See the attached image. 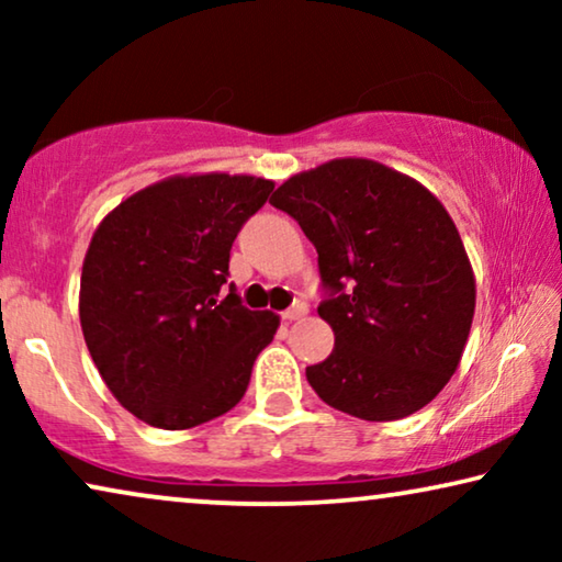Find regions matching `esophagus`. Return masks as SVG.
Returning <instances> with one entry per match:
<instances>
[{
    "label": "esophagus",
    "instance_id": "34e87169",
    "mask_svg": "<svg viewBox=\"0 0 562 562\" xmlns=\"http://www.w3.org/2000/svg\"><path fill=\"white\" fill-rule=\"evenodd\" d=\"M306 314V304L304 302H296L294 306H289L286 312H281V319L283 322H294V319H302Z\"/></svg>",
    "mask_w": 562,
    "mask_h": 562
}]
</instances>
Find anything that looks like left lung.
I'll list each match as a JSON object with an SVG mask.
<instances>
[{
    "label": "left lung",
    "instance_id": "obj_1",
    "mask_svg": "<svg viewBox=\"0 0 562 562\" xmlns=\"http://www.w3.org/2000/svg\"><path fill=\"white\" fill-rule=\"evenodd\" d=\"M317 248L335 348L306 381L322 402L368 422L419 412L458 371L475 276L456 222L412 176L335 158L271 196Z\"/></svg>",
    "mask_w": 562,
    "mask_h": 562
}]
</instances>
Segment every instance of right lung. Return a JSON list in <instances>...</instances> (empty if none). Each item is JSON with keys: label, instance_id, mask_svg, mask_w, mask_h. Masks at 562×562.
I'll return each instance as SVG.
<instances>
[{"label": "right lung", "instance_id": "1", "mask_svg": "<svg viewBox=\"0 0 562 562\" xmlns=\"http://www.w3.org/2000/svg\"><path fill=\"white\" fill-rule=\"evenodd\" d=\"M273 181L168 176L99 222L81 268L79 317L112 396L145 425L189 429L233 409L279 314L250 312L229 248Z\"/></svg>", "mask_w": 562, "mask_h": 562}]
</instances>
